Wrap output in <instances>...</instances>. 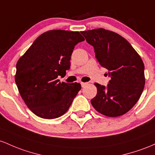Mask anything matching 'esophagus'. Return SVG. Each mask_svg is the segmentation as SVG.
I'll return each instance as SVG.
<instances>
[{
    "instance_id": "obj_1",
    "label": "esophagus",
    "mask_w": 155,
    "mask_h": 155,
    "mask_svg": "<svg viewBox=\"0 0 155 155\" xmlns=\"http://www.w3.org/2000/svg\"><path fill=\"white\" fill-rule=\"evenodd\" d=\"M88 85V83H81V86L84 88L85 86H86Z\"/></svg>"
}]
</instances>
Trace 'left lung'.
I'll list each match as a JSON object with an SVG mask.
<instances>
[{"label": "left lung", "instance_id": "8db88e82", "mask_svg": "<svg viewBox=\"0 0 155 155\" xmlns=\"http://www.w3.org/2000/svg\"><path fill=\"white\" fill-rule=\"evenodd\" d=\"M94 47L97 61L108 71L107 86L95 83L96 97L91 100L95 110L116 117L136 104L145 85L144 64L140 55L124 38L103 28L81 31Z\"/></svg>", "mask_w": 155, "mask_h": 155}]
</instances>
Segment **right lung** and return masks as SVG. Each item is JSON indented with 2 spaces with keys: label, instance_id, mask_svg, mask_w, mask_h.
Instances as JSON below:
<instances>
[{
  "label": "right lung",
  "instance_id": "add662e5",
  "mask_svg": "<svg viewBox=\"0 0 155 155\" xmlns=\"http://www.w3.org/2000/svg\"><path fill=\"white\" fill-rule=\"evenodd\" d=\"M85 39L78 31L53 30L40 35L17 61L15 83L26 105L39 117L53 119L72 105L80 83H61L70 69L74 46Z\"/></svg>",
  "mask_w": 155,
  "mask_h": 155
}]
</instances>
